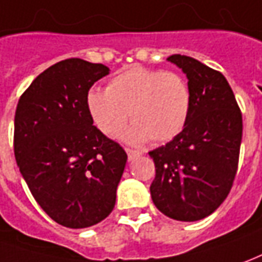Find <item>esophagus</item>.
<instances>
[{"label":"esophagus","mask_w":262,"mask_h":262,"mask_svg":"<svg viewBox=\"0 0 262 262\" xmlns=\"http://www.w3.org/2000/svg\"><path fill=\"white\" fill-rule=\"evenodd\" d=\"M125 151H127L128 160H129V161H133V160H134V158H137L138 155H141V152H140V151H135V149L125 148Z\"/></svg>","instance_id":"34e87169"}]
</instances>
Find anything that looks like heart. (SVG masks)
Here are the masks:
<instances>
[{"label":"heart","mask_w":262,"mask_h":262,"mask_svg":"<svg viewBox=\"0 0 262 262\" xmlns=\"http://www.w3.org/2000/svg\"><path fill=\"white\" fill-rule=\"evenodd\" d=\"M85 107L94 125L107 137L120 133L129 113L134 124L122 135L125 141L140 144L152 138L162 142L185 127L191 91L180 74L131 66L115 74L107 90L91 88Z\"/></svg>","instance_id":"1"}]
</instances>
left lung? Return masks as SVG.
Masks as SVG:
<instances>
[{
  "label": "left lung",
  "mask_w": 262,
  "mask_h": 262,
  "mask_svg": "<svg viewBox=\"0 0 262 262\" xmlns=\"http://www.w3.org/2000/svg\"><path fill=\"white\" fill-rule=\"evenodd\" d=\"M184 71L191 110L183 131L149 151L155 178L149 191L155 207L177 221H198L224 203L238 169L243 115L228 81L196 59L167 58Z\"/></svg>",
  "instance_id": "left-lung-1"
}]
</instances>
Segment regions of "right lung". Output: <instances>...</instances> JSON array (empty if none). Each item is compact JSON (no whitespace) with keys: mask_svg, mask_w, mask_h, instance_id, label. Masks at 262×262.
Masks as SVG:
<instances>
[{"mask_svg":"<svg viewBox=\"0 0 262 262\" xmlns=\"http://www.w3.org/2000/svg\"><path fill=\"white\" fill-rule=\"evenodd\" d=\"M110 68L84 59L59 61L18 101L14 154L32 196L67 228H86L111 214L127 152L93 125L90 88Z\"/></svg>","mask_w":262,"mask_h":262,"instance_id":"obj_1","label":"right lung"}]
</instances>
